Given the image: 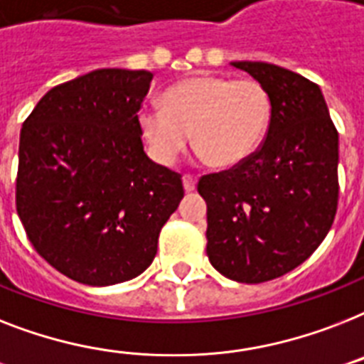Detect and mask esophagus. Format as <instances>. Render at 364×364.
<instances>
[{
  "instance_id": "obj_1",
  "label": "esophagus",
  "mask_w": 364,
  "mask_h": 364,
  "mask_svg": "<svg viewBox=\"0 0 364 364\" xmlns=\"http://www.w3.org/2000/svg\"><path fill=\"white\" fill-rule=\"evenodd\" d=\"M183 187H185L187 192L194 191V188H196V177L191 176V173H185V176H183Z\"/></svg>"
}]
</instances>
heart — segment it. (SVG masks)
<instances>
[{
  "label": "heart",
  "instance_id": "heart-1",
  "mask_svg": "<svg viewBox=\"0 0 364 364\" xmlns=\"http://www.w3.org/2000/svg\"><path fill=\"white\" fill-rule=\"evenodd\" d=\"M273 117L269 91L258 80L198 75L170 85L162 108H141L138 127L156 161L172 166L188 141L217 168L249 161L264 144Z\"/></svg>",
  "mask_w": 364,
  "mask_h": 364
}]
</instances>
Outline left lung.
<instances>
[{"mask_svg": "<svg viewBox=\"0 0 364 364\" xmlns=\"http://www.w3.org/2000/svg\"><path fill=\"white\" fill-rule=\"evenodd\" d=\"M265 85L271 127L239 166L198 181L208 203V258L226 279L259 284L314 252L335 220L338 132L320 85L264 61H232Z\"/></svg>", "mask_w": 364, "mask_h": 364, "instance_id": "8db88e82", "label": "left lung"}]
</instances>
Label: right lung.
Returning a JSON list of instances; mask_svg holds the SVG:
<instances>
[{
  "label": "right lung",
  "instance_id": "1",
  "mask_svg": "<svg viewBox=\"0 0 364 364\" xmlns=\"http://www.w3.org/2000/svg\"><path fill=\"white\" fill-rule=\"evenodd\" d=\"M149 70L97 69L38 100L20 132L16 211L65 277L112 286L141 274L181 202V176L144 151Z\"/></svg>",
  "mask_w": 364,
  "mask_h": 364
}]
</instances>
